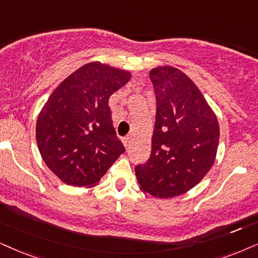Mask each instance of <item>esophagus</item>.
Here are the masks:
<instances>
[{"mask_svg":"<svg viewBox=\"0 0 258 258\" xmlns=\"http://www.w3.org/2000/svg\"><path fill=\"white\" fill-rule=\"evenodd\" d=\"M122 143H123V145H125V148H128L130 143H131V137H130V136L125 137V138L122 139Z\"/></svg>","mask_w":258,"mask_h":258,"instance_id":"34e87169","label":"esophagus"}]
</instances>
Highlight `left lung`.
Here are the masks:
<instances>
[{"instance_id":"left-lung-1","label":"left lung","mask_w":258,"mask_h":258,"mask_svg":"<svg viewBox=\"0 0 258 258\" xmlns=\"http://www.w3.org/2000/svg\"><path fill=\"white\" fill-rule=\"evenodd\" d=\"M157 113L151 156L136 167L143 193L170 199L187 193L211 170L219 144L216 113L193 81L171 65L150 71Z\"/></svg>"}]
</instances>
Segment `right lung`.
<instances>
[{"label": "right lung", "mask_w": 258, "mask_h": 258, "mask_svg": "<svg viewBox=\"0 0 258 258\" xmlns=\"http://www.w3.org/2000/svg\"><path fill=\"white\" fill-rule=\"evenodd\" d=\"M132 73L90 61L52 91L35 126L42 161L65 184L91 188L125 152L114 131L108 100Z\"/></svg>", "instance_id": "right-lung-1"}]
</instances>
